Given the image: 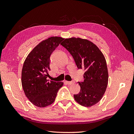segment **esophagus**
<instances>
[{
    "label": "esophagus",
    "instance_id": "34e87169",
    "mask_svg": "<svg viewBox=\"0 0 134 134\" xmlns=\"http://www.w3.org/2000/svg\"><path fill=\"white\" fill-rule=\"evenodd\" d=\"M66 83L68 84V85H71L72 84L74 83V81H66Z\"/></svg>",
    "mask_w": 134,
    "mask_h": 134
}]
</instances>
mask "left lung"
I'll use <instances>...</instances> for the list:
<instances>
[{
    "label": "left lung",
    "mask_w": 134,
    "mask_h": 134,
    "mask_svg": "<svg viewBox=\"0 0 134 134\" xmlns=\"http://www.w3.org/2000/svg\"><path fill=\"white\" fill-rule=\"evenodd\" d=\"M70 52L79 69H84V80L78 82L79 93L75 100L84 107H91L102 99L108 84V73L106 61L95 44L88 40L72 37L61 43Z\"/></svg>",
    "instance_id": "left-lung-1"
}]
</instances>
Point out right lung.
Returning <instances> with one entry per match:
<instances>
[{
    "instance_id": "add662e5",
    "label": "right lung",
    "mask_w": 134,
    "mask_h": 134,
    "mask_svg": "<svg viewBox=\"0 0 134 134\" xmlns=\"http://www.w3.org/2000/svg\"><path fill=\"white\" fill-rule=\"evenodd\" d=\"M64 38L51 37L37 44L28 54L22 70V85L25 95L32 103L44 107L54 102L61 82L47 79L50 71V58Z\"/></svg>"
}]
</instances>
